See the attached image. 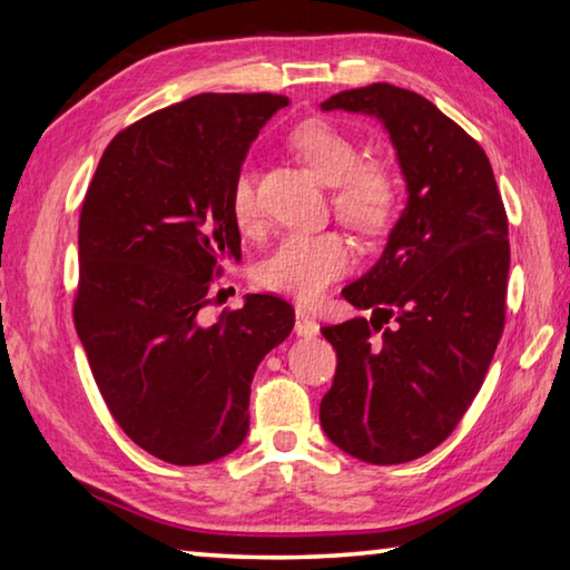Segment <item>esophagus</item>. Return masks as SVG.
I'll use <instances>...</instances> for the list:
<instances>
[{"label": "esophagus", "mask_w": 570, "mask_h": 570, "mask_svg": "<svg viewBox=\"0 0 570 570\" xmlns=\"http://www.w3.org/2000/svg\"><path fill=\"white\" fill-rule=\"evenodd\" d=\"M294 332L298 336H316L320 334V324H316V320L312 314L306 312V308L296 306V324H294Z\"/></svg>", "instance_id": "34e87169"}]
</instances>
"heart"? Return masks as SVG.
I'll use <instances>...</instances> for the list:
<instances>
[{"mask_svg":"<svg viewBox=\"0 0 570 570\" xmlns=\"http://www.w3.org/2000/svg\"><path fill=\"white\" fill-rule=\"evenodd\" d=\"M308 168L326 186H334V208L342 220L364 234H377L390 224L400 208V183L380 163H362L356 142L326 122H308L292 138ZM230 210L240 228L254 226L258 216L254 173L240 168L230 186ZM354 264V254L344 236L334 230L322 234H286L276 240L258 266L262 284L316 298L334 278L344 276Z\"/></svg>","mask_w":570,"mask_h":570,"instance_id":"obj_1","label":"heart"}]
</instances>
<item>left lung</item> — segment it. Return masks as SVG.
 I'll return each instance as SVG.
<instances>
[{
    "mask_svg": "<svg viewBox=\"0 0 570 570\" xmlns=\"http://www.w3.org/2000/svg\"><path fill=\"white\" fill-rule=\"evenodd\" d=\"M322 110L384 125L407 206L380 262L342 288L354 308H372L370 320L322 330L336 374L320 420L352 458L400 465L458 428L493 362L505 326L508 216L485 150L422 95L374 82L332 95Z\"/></svg>",
    "mask_w": 570,
    "mask_h": 570,
    "instance_id": "obj_1",
    "label": "left lung"
}]
</instances>
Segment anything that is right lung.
Returning <instances> with one entry per match:
<instances>
[{
	"instance_id": "right-lung-1",
	"label": "right lung",
	"mask_w": 570,
	"mask_h": 570,
	"mask_svg": "<svg viewBox=\"0 0 570 570\" xmlns=\"http://www.w3.org/2000/svg\"><path fill=\"white\" fill-rule=\"evenodd\" d=\"M284 95L204 92L105 148L80 214L77 336L115 422L170 465H206L248 432L256 366L294 330L272 294L208 324L220 264L240 258L230 186Z\"/></svg>"
}]
</instances>
